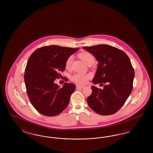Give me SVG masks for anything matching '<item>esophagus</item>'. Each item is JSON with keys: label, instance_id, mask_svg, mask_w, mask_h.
Returning a JSON list of instances; mask_svg holds the SVG:
<instances>
[{"label": "esophagus", "instance_id": "34e87169", "mask_svg": "<svg viewBox=\"0 0 153 153\" xmlns=\"http://www.w3.org/2000/svg\"><path fill=\"white\" fill-rule=\"evenodd\" d=\"M84 88V86H80V85L76 86V89H80V88Z\"/></svg>", "mask_w": 153, "mask_h": 153}]
</instances>
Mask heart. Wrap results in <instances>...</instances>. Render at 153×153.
<instances>
[{
    "label": "heart",
    "instance_id": "b5f03b06",
    "mask_svg": "<svg viewBox=\"0 0 153 153\" xmlns=\"http://www.w3.org/2000/svg\"><path fill=\"white\" fill-rule=\"evenodd\" d=\"M81 59L87 65H93L95 62V59L94 56L89 52H82L79 55ZM73 60V56H71L67 58L65 62V68L66 69L70 68L72 62ZM91 77L89 74H82V73H76L73 74L71 77V79L74 82L79 84L84 85L88 82L89 79Z\"/></svg>",
    "mask_w": 153,
    "mask_h": 153
}]
</instances>
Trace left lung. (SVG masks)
Listing matches in <instances>:
<instances>
[{"instance_id":"obj_1","label":"left lung","mask_w":153,"mask_h":153,"mask_svg":"<svg viewBox=\"0 0 153 153\" xmlns=\"http://www.w3.org/2000/svg\"><path fill=\"white\" fill-rule=\"evenodd\" d=\"M82 49L99 62L92 82L105 84L102 89L91 87L92 92L88 97V104L100 115L114 114L123 106L132 90L135 73L130 59L123 51L108 45Z\"/></svg>"}]
</instances>
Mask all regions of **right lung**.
<instances>
[{
  "instance_id": "add662e5",
  "label": "right lung",
  "mask_w": 153,
  "mask_h": 153,
  "mask_svg": "<svg viewBox=\"0 0 153 153\" xmlns=\"http://www.w3.org/2000/svg\"><path fill=\"white\" fill-rule=\"evenodd\" d=\"M79 48L51 45L39 48L30 56L24 80L30 101L38 112L56 116L67 107L76 86L64 83L59 87L54 81L65 69V62Z\"/></svg>"
}]
</instances>
